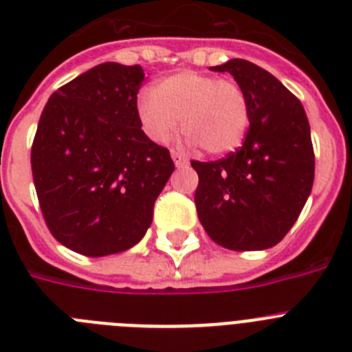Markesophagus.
Returning <instances> with one entry per match:
<instances>
[{
    "label": "esophagus",
    "instance_id": "obj_1",
    "mask_svg": "<svg viewBox=\"0 0 352 352\" xmlns=\"http://www.w3.org/2000/svg\"><path fill=\"white\" fill-rule=\"evenodd\" d=\"M170 157H173V160H174V166L178 167V169H182V167H186L188 166V160H186L185 158V155H182L179 153V151H170Z\"/></svg>",
    "mask_w": 352,
    "mask_h": 352
}]
</instances>
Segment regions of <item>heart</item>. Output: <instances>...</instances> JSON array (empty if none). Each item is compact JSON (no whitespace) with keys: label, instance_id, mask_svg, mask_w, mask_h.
I'll use <instances>...</instances> for the list:
<instances>
[{"label":"heart","instance_id":"heart-1","mask_svg":"<svg viewBox=\"0 0 352 352\" xmlns=\"http://www.w3.org/2000/svg\"><path fill=\"white\" fill-rule=\"evenodd\" d=\"M135 111L153 142L170 141L183 120L188 142L214 157L236 151L250 123L248 98L238 82L192 70L176 72L155 89H141Z\"/></svg>","mask_w":352,"mask_h":352}]
</instances>
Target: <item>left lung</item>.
Masks as SVG:
<instances>
[{
    "label": "left lung",
    "mask_w": 352,
    "mask_h": 352,
    "mask_svg": "<svg viewBox=\"0 0 352 352\" xmlns=\"http://www.w3.org/2000/svg\"><path fill=\"white\" fill-rule=\"evenodd\" d=\"M211 70L229 72L243 88L250 126L234 153L192 160L199 174L197 217L220 247L266 250L287 234L312 192L309 120L301 102L264 68L236 58Z\"/></svg>",
    "instance_id": "8db88e82"
}]
</instances>
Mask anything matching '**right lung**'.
Returning <instances> with one entry per match:
<instances>
[{"mask_svg":"<svg viewBox=\"0 0 352 352\" xmlns=\"http://www.w3.org/2000/svg\"><path fill=\"white\" fill-rule=\"evenodd\" d=\"M139 65L102 63L61 86L40 116L31 170L40 210L61 245L88 257L138 245L174 170L142 132Z\"/></svg>","mask_w":352,"mask_h":352,"instance_id":"obj_1","label":"right lung"}]
</instances>
